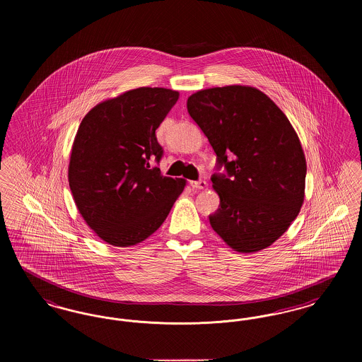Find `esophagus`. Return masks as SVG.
I'll list each match as a JSON object with an SVG mask.
<instances>
[{
	"label": "esophagus",
	"mask_w": 362,
	"mask_h": 362,
	"mask_svg": "<svg viewBox=\"0 0 362 362\" xmlns=\"http://www.w3.org/2000/svg\"><path fill=\"white\" fill-rule=\"evenodd\" d=\"M191 187L195 189H205L207 187V183L205 180H198V182H191Z\"/></svg>",
	"instance_id": "1"
}]
</instances>
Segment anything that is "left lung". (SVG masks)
Returning <instances> with one entry per match:
<instances>
[{
  "mask_svg": "<svg viewBox=\"0 0 362 362\" xmlns=\"http://www.w3.org/2000/svg\"><path fill=\"white\" fill-rule=\"evenodd\" d=\"M226 175H213L220 197L209 217L233 250L254 254L278 240L305 197L307 161L292 123L267 95L248 86L201 89L187 99ZM232 160H227V156Z\"/></svg>",
  "mask_w": 362,
  "mask_h": 362,
  "instance_id": "left-lung-1",
  "label": "left lung"
}]
</instances>
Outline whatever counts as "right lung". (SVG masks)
I'll return each mask as SVG.
<instances>
[{"label":"right lung","mask_w":362,"mask_h":362,"mask_svg":"<svg viewBox=\"0 0 362 362\" xmlns=\"http://www.w3.org/2000/svg\"><path fill=\"white\" fill-rule=\"evenodd\" d=\"M177 99L179 92L167 88L130 89L96 104L78 126L70 152V191L86 225L111 245L148 239L185 189V179L151 167L163 156L156 129Z\"/></svg>","instance_id":"1"}]
</instances>
